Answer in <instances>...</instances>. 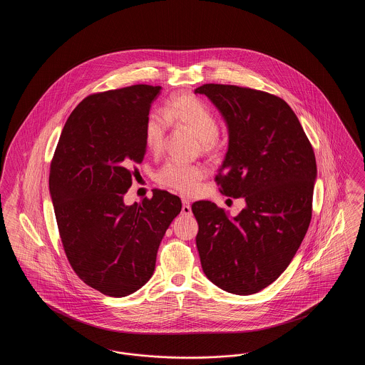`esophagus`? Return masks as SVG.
I'll return each instance as SVG.
<instances>
[{
  "mask_svg": "<svg viewBox=\"0 0 365 365\" xmlns=\"http://www.w3.org/2000/svg\"><path fill=\"white\" fill-rule=\"evenodd\" d=\"M182 215L191 216V205L187 200H182Z\"/></svg>",
  "mask_w": 365,
  "mask_h": 365,
  "instance_id": "1",
  "label": "esophagus"
}]
</instances>
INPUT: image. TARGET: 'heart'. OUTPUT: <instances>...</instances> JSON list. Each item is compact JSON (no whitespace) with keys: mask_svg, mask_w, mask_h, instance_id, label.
Wrapping results in <instances>:
<instances>
[{"mask_svg":"<svg viewBox=\"0 0 365 365\" xmlns=\"http://www.w3.org/2000/svg\"><path fill=\"white\" fill-rule=\"evenodd\" d=\"M170 124L191 131L200 142L204 153H215L220 148L219 123L208 105L191 94H178L164 108V118L152 113L148 116L143 128L145 143L150 153H160ZM205 178V170L197 164L168 161L157 173V182L171 190L191 195L197 192Z\"/></svg>","mask_w":365,"mask_h":365,"instance_id":"obj_1","label":"heart"}]
</instances>
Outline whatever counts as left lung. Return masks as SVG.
<instances>
[{
    "label": "left lung",
    "mask_w": 365,
    "mask_h": 365,
    "mask_svg": "<svg viewBox=\"0 0 365 365\" xmlns=\"http://www.w3.org/2000/svg\"><path fill=\"white\" fill-rule=\"evenodd\" d=\"M205 94L225 118L228 150L215 180L246 207L230 217L210 201L191 210L207 278L228 293H259L280 277L302 242L312 217L316 158L293 109L274 94L207 83Z\"/></svg>",
    "instance_id": "1"
}]
</instances>
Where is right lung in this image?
Listing matches in <instances>:
<instances>
[{"instance_id":"obj_1","label":"right lung","mask_w":365,"mask_h":365,"mask_svg":"<svg viewBox=\"0 0 365 365\" xmlns=\"http://www.w3.org/2000/svg\"><path fill=\"white\" fill-rule=\"evenodd\" d=\"M161 87L96 93L78 105L54 150L49 190L64 252L75 274L109 297L133 294L152 278L160 242L180 213L178 195L124 205L146 153L143 128Z\"/></svg>"}]
</instances>
